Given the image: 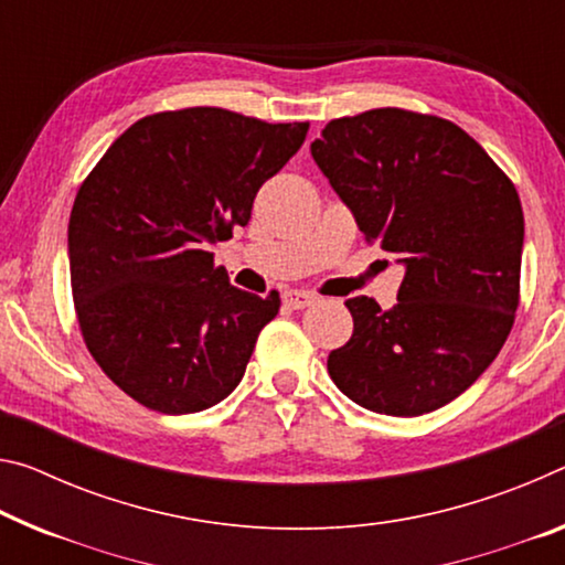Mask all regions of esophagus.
I'll return each instance as SVG.
<instances>
[{"label": "esophagus", "instance_id": "34e87169", "mask_svg": "<svg viewBox=\"0 0 565 565\" xmlns=\"http://www.w3.org/2000/svg\"><path fill=\"white\" fill-rule=\"evenodd\" d=\"M284 301L289 303L291 309H303V307H311V303L317 301V294L301 291V289H291V291L284 294Z\"/></svg>", "mask_w": 565, "mask_h": 565}]
</instances>
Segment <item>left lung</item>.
<instances>
[{"label": "left lung", "mask_w": 565, "mask_h": 565, "mask_svg": "<svg viewBox=\"0 0 565 565\" xmlns=\"http://www.w3.org/2000/svg\"><path fill=\"white\" fill-rule=\"evenodd\" d=\"M311 156L364 238L407 268L392 309L344 301L354 331L329 354V377L382 415L447 405L513 329L523 254L513 181L455 122L402 107L331 120Z\"/></svg>", "instance_id": "left-lung-1"}]
</instances>
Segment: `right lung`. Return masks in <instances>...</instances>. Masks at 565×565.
<instances>
[{
	"mask_svg": "<svg viewBox=\"0 0 565 565\" xmlns=\"http://www.w3.org/2000/svg\"><path fill=\"white\" fill-rule=\"evenodd\" d=\"M307 130L223 107L146 115L79 185L67 228L79 331L142 407L209 409L244 377L258 331L279 315V291L236 289L205 248L246 226L258 188Z\"/></svg>",
	"mask_w": 565,
	"mask_h": 565,
	"instance_id": "add662e5",
	"label": "right lung"
}]
</instances>
